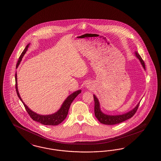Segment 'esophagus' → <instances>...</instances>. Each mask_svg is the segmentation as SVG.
I'll return each instance as SVG.
<instances>
[{"instance_id": "1", "label": "esophagus", "mask_w": 161, "mask_h": 161, "mask_svg": "<svg viewBox=\"0 0 161 161\" xmlns=\"http://www.w3.org/2000/svg\"><path fill=\"white\" fill-rule=\"evenodd\" d=\"M93 86H92V84H91V83H87V85H86V87L87 88V89H92V87Z\"/></svg>"}]
</instances>
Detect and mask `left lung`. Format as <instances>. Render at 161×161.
Segmentation results:
<instances>
[{"label": "left lung", "instance_id": "left-lung-1", "mask_svg": "<svg viewBox=\"0 0 161 161\" xmlns=\"http://www.w3.org/2000/svg\"><path fill=\"white\" fill-rule=\"evenodd\" d=\"M135 55L139 59L143 68L145 70V66L144 61H143L142 58L140 56V55L137 53V52H135ZM94 113L95 115L96 118L98 119V120L100 123H103L104 125H115L118 123H122L124 121L131 118L132 116L136 113L138 107L140 104V102L139 103L136 105V106L131 110L130 111L126 113L120 114V115H107L106 114L103 113L101 109H100V103L97 98V97L94 95Z\"/></svg>", "mask_w": 161, "mask_h": 161}]
</instances>
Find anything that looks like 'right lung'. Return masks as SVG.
Masks as SVG:
<instances>
[{"mask_svg":"<svg viewBox=\"0 0 161 161\" xmlns=\"http://www.w3.org/2000/svg\"><path fill=\"white\" fill-rule=\"evenodd\" d=\"M30 44V43L29 44H27V46L25 47V49L23 50L22 53H21L20 56L19 57V60L18 61V63L16 64V68H18L19 66V64L20 63V61H22V58L28 50ZM15 81H16V90L19 99L23 103V104L25 106V108L27 112L29 114V115L33 120L38 122L39 123H41L44 125L55 126V125H58L61 123L66 118L70 104L72 103L74 100L75 98L81 92V90H78V91H76L75 92H73L72 94L69 95L66 99L64 100V102H63V104L61 105L60 109L56 113L52 114H50V115H40V114H38L33 112L30 109H29L28 106L24 103V102L22 101V98H20L19 91H18V89L17 74L16 73L15 74Z\"/></svg>","mask_w":161,"mask_h":161,"instance_id":"right-lung-1","label":"right lung"}]
</instances>
